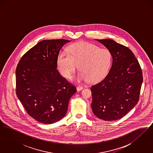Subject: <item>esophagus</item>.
Instances as JSON below:
<instances>
[{
	"label": "esophagus",
	"mask_w": 153,
	"mask_h": 153,
	"mask_svg": "<svg viewBox=\"0 0 153 153\" xmlns=\"http://www.w3.org/2000/svg\"><path fill=\"white\" fill-rule=\"evenodd\" d=\"M82 89H83L82 87H81V86H78V87H77V91H81Z\"/></svg>",
	"instance_id": "obj_1"
}]
</instances>
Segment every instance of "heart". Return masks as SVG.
<instances>
[{
	"label": "heart",
	"mask_w": 153,
	"mask_h": 153,
	"mask_svg": "<svg viewBox=\"0 0 153 153\" xmlns=\"http://www.w3.org/2000/svg\"><path fill=\"white\" fill-rule=\"evenodd\" d=\"M111 62L112 54L108 49L85 41L72 44L68 53L61 51L57 57L58 69L66 79L72 77L78 65L80 72L76 80L79 82L101 80L108 72Z\"/></svg>",
	"instance_id": "heart-1"
}]
</instances>
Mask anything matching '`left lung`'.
Instances as JSON below:
<instances>
[{"label": "left lung", "mask_w": 153, "mask_h": 153, "mask_svg": "<svg viewBox=\"0 0 153 153\" xmlns=\"http://www.w3.org/2000/svg\"><path fill=\"white\" fill-rule=\"evenodd\" d=\"M109 50L112 64L105 77L91 87V107L96 117L113 121L125 116L138 103L142 70L130 49L110 39H95Z\"/></svg>", "instance_id": "8db88e82"}]
</instances>
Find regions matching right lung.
<instances>
[{
	"label": "right lung",
	"instance_id": "obj_1",
	"mask_svg": "<svg viewBox=\"0 0 153 153\" xmlns=\"http://www.w3.org/2000/svg\"><path fill=\"white\" fill-rule=\"evenodd\" d=\"M71 41L44 40L27 51L16 69V93L30 117L44 124L65 116L76 88L58 72L57 57Z\"/></svg>",
	"mask_w": 153,
	"mask_h": 153
}]
</instances>
